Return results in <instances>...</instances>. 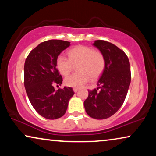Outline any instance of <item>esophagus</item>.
Instances as JSON below:
<instances>
[{
    "mask_svg": "<svg viewBox=\"0 0 156 156\" xmlns=\"http://www.w3.org/2000/svg\"><path fill=\"white\" fill-rule=\"evenodd\" d=\"M73 91H74V92H77V91H78V88H73Z\"/></svg>",
    "mask_w": 156,
    "mask_h": 156,
    "instance_id": "1",
    "label": "esophagus"
}]
</instances>
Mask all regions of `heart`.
I'll return each instance as SVG.
<instances>
[{"instance_id": "obj_1", "label": "heart", "mask_w": 156, "mask_h": 156, "mask_svg": "<svg viewBox=\"0 0 156 156\" xmlns=\"http://www.w3.org/2000/svg\"><path fill=\"white\" fill-rule=\"evenodd\" d=\"M68 57L59 55L56 59V67L62 75L69 74L74 65L78 64L79 72L70 74L64 80L66 86L80 88L90 80L99 77L105 67L104 55L90 47L78 45L69 50Z\"/></svg>"}]
</instances>
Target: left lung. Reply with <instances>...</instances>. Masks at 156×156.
<instances>
[{"label": "left lung", "mask_w": 156, "mask_h": 156, "mask_svg": "<svg viewBox=\"0 0 156 156\" xmlns=\"http://www.w3.org/2000/svg\"><path fill=\"white\" fill-rule=\"evenodd\" d=\"M93 45L104 55L105 67L97 88L88 91L84 106L91 118L105 119L114 115L126 99L131 79L130 63L125 52L111 42L96 40Z\"/></svg>", "instance_id": "left-lung-1"}]
</instances>
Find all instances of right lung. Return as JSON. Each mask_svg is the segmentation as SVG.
Here are the masks:
<instances>
[{"mask_svg": "<svg viewBox=\"0 0 156 156\" xmlns=\"http://www.w3.org/2000/svg\"><path fill=\"white\" fill-rule=\"evenodd\" d=\"M69 45V42L64 40H48L34 48L25 59L24 84L27 95L36 112L45 119L62 116L74 94L69 87L57 91L54 88V84L62 83L56 59Z\"/></svg>", "mask_w": 156, "mask_h": 156, "instance_id": "1", "label": "right lung"}]
</instances>
